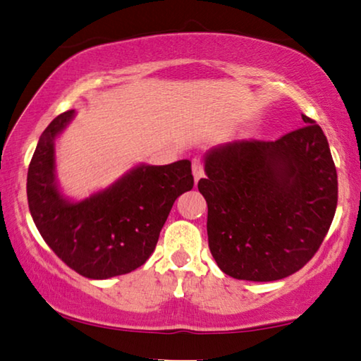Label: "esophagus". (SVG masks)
Wrapping results in <instances>:
<instances>
[{
  "label": "esophagus",
  "instance_id": "1",
  "mask_svg": "<svg viewBox=\"0 0 361 361\" xmlns=\"http://www.w3.org/2000/svg\"><path fill=\"white\" fill-rule=\"evenodd\" d=\"M192 171H193V177H195V182H198L201 177L204 176V166H203V160L201 158L195 157L192 160Z\"/></svg>",
  "mask_w": 361,
  "mask_h": 361
}]
</instances>
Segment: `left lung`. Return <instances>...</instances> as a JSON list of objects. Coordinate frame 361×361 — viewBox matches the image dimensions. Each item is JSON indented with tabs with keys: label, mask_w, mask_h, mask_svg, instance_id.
<instances>
[{
	"label": "left lung",
	"mask_w": 361,
	"mask_h": 361,
	"mask_svg": "<svg viewBox=\"0 0 361 361\" xmlns=\"http://www.w3.org/2000/svg\"><path fill=\"white\" fill-rule=\"evenodd\" d=\"M276 141H236L206 157L198 190L207 241L235 279L269 282L300 271L324 243L338 204V174L315 120Z\"/></svg>",
	"instance_id": "left-lung-1"
}]
</instances>
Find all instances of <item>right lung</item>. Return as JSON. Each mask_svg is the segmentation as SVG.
<instances>
[{
    "mask_svg": "<svg viewBox=\"0 0 361 361\" xmlns=\"http://www.w3.org/2000/svg\"><path fill=\"white\" fill-rule=\"evenodd\" d=\"M73 116L60 114L42 131L28 166V207L63 263L88 279H109L147 262L176 198L193 188L192 164H142L107 190L69 203L55 185L54 141Z\"/></svg>",
    "mask_w": 361,
    "mask_h": 361,
    "instance_id": "right-lung-1",
    "label": "right lung"
}]
</instances>
